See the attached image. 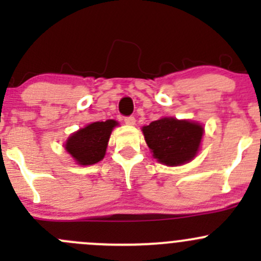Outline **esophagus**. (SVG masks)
Returning <instances> with one entry per match:
<instances>
[{
    "label": "esophagus",
    "instance_id": "1",
    "mask_svg": "<svg viewBox=\"0 0 261 261\" xmlns=\"http://www.w3.org/2000/svg\"><path fill=\"white\" fill-rule=\"evenodd\" d=\"M123 121H125L126 125H128V126H133V125H135V123H136V120H135V117H134V116H127V117L123 118Z\"/></svg>",
    "mask_w": 261,
    "mask_h": 261
}]
</instances>
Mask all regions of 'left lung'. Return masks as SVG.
I'll list each match as a JSON object with an SVG mask.
<instances>
[{"label":"left lung","mask_w":261,"mask_h":261,"mask_svg":"<svg viewBox=\"0 0 261 261\" xmlns=\"http://www.w3.org/2000/svg\"><path fill=\"white\" fill-rule=\"evenodd\" d=\"M143 134L152 156L169 167L186 164L197 155L203 126L188 120L163 117L144 126Z\"/></svg>","instance_id":"8db88e82"}]
</instances>
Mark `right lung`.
<instances>
[{
  "instance_id": "right-lung-1",
  "label": "right lung",
  "mask_w": 261,
  "mask_h": 261,
  "mask_svg": "<svg viewBox=\"0 0 261 261\" xmlns=\"http://www.w3.org/2000/svg\"><path fill=\"white\" fill-rule=\"evenodd\" d=\"M117 125V121L115 120L89 123L68 138L64 145L65 150L78 164H96L105 158L110 136Z\"/></svg>"
}]
</instances>
